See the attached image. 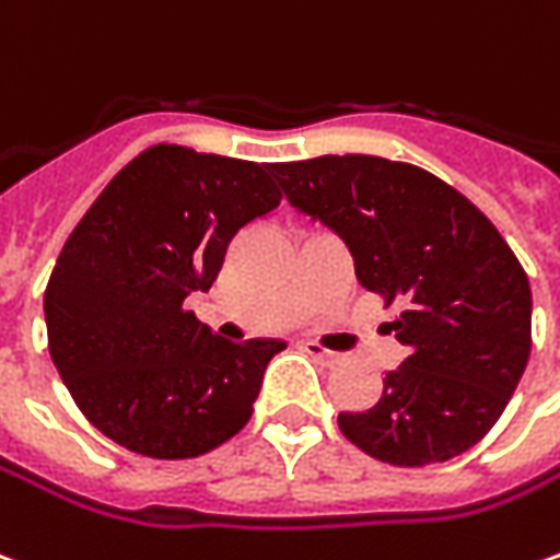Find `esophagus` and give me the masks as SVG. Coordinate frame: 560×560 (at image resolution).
<instances>
[{"instance_id":"obj_1","label":"esophagus","mask_w":560,"mask_h":560,"mask_svg":"<svg viewBox=\"0 0 560 560\" xmlns=\"http://www.w3.org/2000/svg\"><path fill=\"white\" fill-rule=\"evenodd\" d=\"M303 351H306L308 358H315L318 363H327V366L339 361V354H336V351L318 346V342H303Z\"/></svg>"}]
</instances>
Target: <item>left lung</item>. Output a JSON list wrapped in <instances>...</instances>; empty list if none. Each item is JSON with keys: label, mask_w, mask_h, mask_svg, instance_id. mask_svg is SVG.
I'll return each instance as SVG.
<instances>
[{"label": "left lung", "mask_w": 560, "mask_h": 560, "mask_svg": "<svg viewBox=\"0 0 560 560\" xmlns=\"http://www.w3.org/2000/svg\"><path fill=\"white\" fill-rule=\"evenodd\" d=\"M296 212L330 226L354 276L400 315L406 358L375 406L339 430L375 460L424 467L467 452L503 416L530 358V284L470 199L412 163L346 158L272 163Z\"/></svg>", "instance_id": "obj_1"}]
</instances>
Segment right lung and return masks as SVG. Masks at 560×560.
Returning <instances> with one entry per match:
<instances>
[{"label": "right lung", "instance_id": "add662e5", "mask_svg": "<svg viewBox=\"0 0 560 560\" xmlns=\"http://www.w3.org/2000/svg\"><path fill=\"white\" fill-rule=\"evenodd\" d=\"M272 163L154 144L108 182L45 291L50 361L96 430L182 460L236 436L281 339L226 342L187 312L242 226L281 202Z\"/></svg>", "mask_w": 560, "mask_h": 560}]
</instances>
